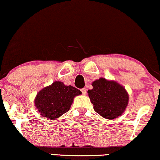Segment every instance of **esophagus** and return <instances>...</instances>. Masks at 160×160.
I'll return each instance as SVG.
<instances>
[{
	"label": "esophagus",
	"instance_id": "34e87169",
	"mask_svg": "<svg viewBox=\"0 0 160 160\" xmlns=\"http://www.w3.org/2000/svg\"><path fill=\"white\" fill-rule=\"evenodd\" d=\"M81 92H82V94H84V95H85V94H86L87 91H86V89L85 88L81 89Z\"/></svg>",
	"mask_w": 160,
	"mask_h": 160
}]
</instances>
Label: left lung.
Segmentation results:
<instances>
[{"instance_id":"1","label":"left lung","mask_w":160,"mask_h":160,"mask_svg":"<svg viewBox=\"0 0 160 160\" xmlns=\"http://www.w3.org/2000/svg\"><path fill=\"white\" fill-rule=\"evenodd\" d=\"M92 86L88 93L97 113L107 119L122 114L128 103V93L123 86L105 78L94 81Z\"/></svg>"}]
</instances>
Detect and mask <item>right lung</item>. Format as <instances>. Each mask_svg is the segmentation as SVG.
Listing matches in <instances>:
<instances>
[{
	"instance_id": "right-lung-1",
	"label": "right lung",
	"mask_w": 160,
	"mask_h": 160,
	"mask_svg": "<svg viewBox=\"0 0 160 160\" xmlns=\"http://www.w3.org/2000/svg\"><path fill=\"white\" fill-rule=\"evenodd\" d=\"M81 93L74 87L56 81L38 92L34 104L42 116L54 120L68 112L74 97Z\"/></svg>"
}]
</instances>
